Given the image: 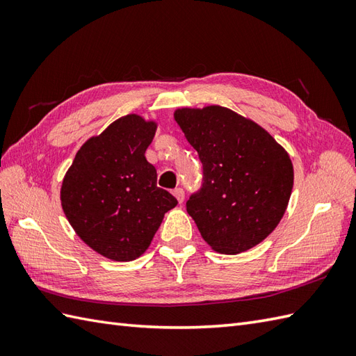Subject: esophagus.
<instances>
[{
	"label": "esophagus",
	"instance_id": "obj_1",
	"mask_svg": "<svg viewBox=\"0 0 356 356\" xmlns=\"http://www.w3.org/2000/svg\"><path fill=\"white\" fill-rule=\"evenodd\" d=\"M172 194H174V197L177 199L179 203H184V200H185V191L182 190V188H176V190L172 191Z\"/></svg>",
	"mask_w": 356,
	"mask_h": 356
}]
</instances>
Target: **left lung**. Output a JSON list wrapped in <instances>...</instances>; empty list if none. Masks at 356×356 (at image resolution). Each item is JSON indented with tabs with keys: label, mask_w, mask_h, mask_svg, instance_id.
I'll return each mask as SVG.
<instances>
[{
	"label": "left lung",
	"mask_w": 356,
	"mask_h": 356,
	"mask_svg": "<svg viewBox=\"0 0 356 356\" xmlns=\"http://www.w3.org/2000/svg\"><path fill=\"white\" fill-rule=\"evenodd\" d=\"M174 119L203 165L202 188L186 202L203 240L229 255L257 246L289 203V154L259 124L220 105L179 108Z\"/></svg>",
	"instance_id": "1"
}]
</instances>
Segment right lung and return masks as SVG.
<instances>
[{"instance_id": "add662e5", "label": "right lung", "mask_w": 356, "mask_h": 356, "mask_svg": "<svg viewBox=\"0 0 356 356\" xmlns=\"http://www.w3.org/2000/svg\"><path fill=\"white\" fill-rule=\"evenodd\" d=\"M157 124L127 115L90 138L74 156L61 186V205L74 232L115 261L147 251L165 213L177 205L157 186L145 159Z\"/></svg>"}]
</instances>
